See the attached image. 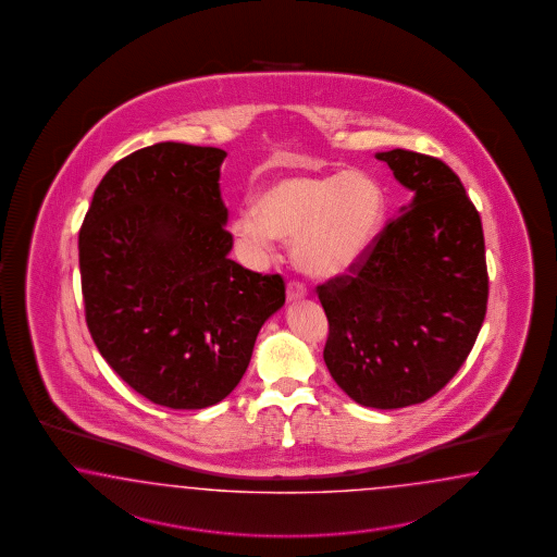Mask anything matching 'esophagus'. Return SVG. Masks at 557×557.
<instances>
[{
  "instance_id": "34e87169",
  "label": "esophagus",
  "mask_w": 557,
  "mask_h": 557,
  "mask_svg": "<svg viewBox=\"0 0 557 557\" xmlns=\"http://www.w3.org/2000/svg\"><path fill=\"white\" fill-rule=\"evenodd\" d=\"M286 294L287 300H302L304 296L308 294V289L300 280H292V282H287Z\"/></svg>"
}]
</instances>
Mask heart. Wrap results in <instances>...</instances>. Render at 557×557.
Segmentation results:
<instances>
[{
	"label": "heart",
	"instance_id": "1",
	"mask_svg": "<svg viewBox=\"0 0 557 557\" xmlns=\"http://www.w3.org/2000/svg\"><path fill=\"white\" fill-rule=\"evenodd\" d=\"M384 196L370 175L345 171L322 177H287L268 187L259 212L243 208L233 220L236 238L259 257L275 249V236L296 243L298 268L331 280L361 263L375 240Z\"/></svg>",
	"mask_w": 557,
	"mask_h": 557
}]
</instances>
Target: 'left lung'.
I'll return each instance as SVG.
<instances>
[{"label": "left lung", "instance_id": "left-lung-1", "mask_svg": "<svg viewBox=\"0 0 557 557\" xmlns=\"http://www.w3.org/2000/svg\"><path fill=\"white\" fill-rule=\"evenodd\" d=\"M375 157L414 200L317 294L331 375L357 405L392 410L429 400L463 366L486 317L488 270L482 220L456 171L405 149Z\"/></svg>", "mask_w": 557, "mask_h": 557}]
</instances>
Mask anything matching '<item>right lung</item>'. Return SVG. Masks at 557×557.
<instances>
[{
	"instance_id": "right-lung-1",
	"label": "right lung",
	"mask_w": 557,
	"mask_h": 557,
	"mask_svg": "<svg viewBox=\"0 0 557 557\" xmlns=\"http://www.w3.org/2000/svg\"><path fill=\"white\" fill-rule=\"evenodd\" d=\"M214 147L157 143L110 169L79 231L85 321L108 366L152 405L226 398L263 322L286 302L280 273L245 270L222 226Z\"/></svg>"
}]
</instances>
